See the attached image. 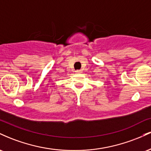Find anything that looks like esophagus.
I'll return each instance as SVG.
<instances>
[{"label":"esophagus","instance_id":"esophagus-1","mask_svg":"<svg viewBox=\"0 0 151 151\" xmlns=\"http://www.w3.org/2000/svg\"><path fill=\"white\" fill-rule=\"evenodd\" d=\"M76 73H77V74H81V73H82V70H77V71H76Z\"/></svg>","mask_w":151,"mask_h":151}]
</instances>
